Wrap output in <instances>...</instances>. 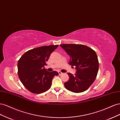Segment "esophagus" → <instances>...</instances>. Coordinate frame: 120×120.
<instances>
[{
  "label": "esophagus",
  "instance_id": "esophagus-1",
  "mask_svg": "<svg viewBox=\"0 0 120 120\" xmlns=\"http://www.w3.org/2000/svg\"><path fill=\"white\" fill-rule=\"evenodd\" d=\"M58 73H59V75H62L63 74V73L61 72V71H58Z\"/></svg>",
  "mask_w": 120,
  "mask_h": 120
}]
</instances>
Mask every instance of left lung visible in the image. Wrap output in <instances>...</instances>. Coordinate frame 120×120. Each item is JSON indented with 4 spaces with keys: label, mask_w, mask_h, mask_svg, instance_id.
Here are the masks:
<instances>
[{
    "label": "left lung",
    "mask_w": 120,
    "mask_h": 120,
    "mask_svg": "<svg viewBox=\"0 0 120 120\" xmlns=\"http://www.w3.org/2000/svg\"><path fill=\"white\" fill-rule=\"evenodd\" d=\"M60 46L70 56L69 65L76 70L75 75L67 73L69 80L64 83L65 87L75 93L87 90L98 72L99 63L96 53L90 47L80 44H64Z\"/></svg>",
    "instance_id": "obj_1"
}]
</instances>
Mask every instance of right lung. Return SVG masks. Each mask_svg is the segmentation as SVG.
I'll return each instance as SVG.
<instances>
[{"instance_id":"1","label":"right lung","mask_w":120,"mask_h":120,"mask_svg":"<svg viewBox=\"0 0 120 120\" xmlns=\"http://www.w3.org/2000/svg\"><path fill=\"white\" fill-rule=\"evenodd\" d=\"M58 47L50 45L36 48L27 51L20 57L18 63V75L25 87L34 94H41L50 88L57 71H48L47 65L51 54Z\"/></svg>"}]
</instances>
